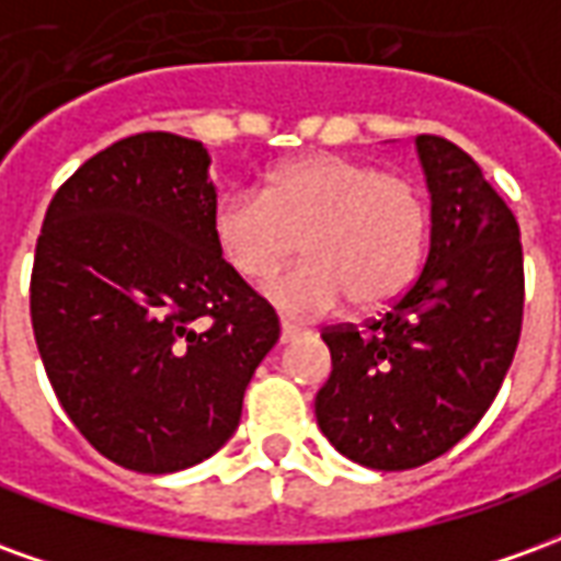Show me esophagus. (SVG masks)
<instances>
[{"mask_svg": "<svg viewBox=\"0 0 561 561\" xmlns=\"http://www.w3.org/2000/svg\"><path fill=\"white\" fill-rule=\"evenodd\" d=\"M304 330L297 328V324H291V321H282V333H279V342H294L297 336H300Z\"/></svg>", "mask_w": 561, "mask_h": 561, "instance_id": "esophagus-1", "label": "esophagus"}]
</instances>
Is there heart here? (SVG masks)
Segmentation results:
<instances>
[{
    "label": "heart",
    "instance_id": "b5f03b06",
    "mask_svg": "<svg viewBox=\"0 0 561 561\" xmlns=\"http://www.w3.org/2000/svg\"><path fill=\"white\" fill-rule=\"evenodd\" d=\"M213 243L225 264L264 282L282 312L328 316L352 300L360 312L385 309L417 279L430 233V207L412 176L340 152H309L273 168L257 192H228L213 207Z\"/></svg>",
    "mask_w": 561,
    "mask_h": 561
}]
</instances>
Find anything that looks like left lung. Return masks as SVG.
I'll return each mask as SVG.
<instances>
[{
	"mask_svg": "<svg viewBox=\"0 0 561 561\" xmlns=\"http://www.w3.org/2000/svg\"><path fill=\"white\" fill-rule=\"evenodd\" d=\"M433 195L421 276L364 328L321 330L333 373L321 433L366 469L405 471L474 430L505 381L523 328V245L514 213L469 152L417 135Z\"/></svg>",
	"mask_w": 561,
	"mask_h": 561,
	"instance_id": "8db88e82",
	"label": "left lung"
}]
</instances>
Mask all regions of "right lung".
Returning <instances> with one entry per match:
<instances>
[{
  "label": "right lung",
  "mask_w": 561,
  "mask_h": 561,
  "mask_svg": "<svg viewBox=\"0 0 561 561\" xmlns=\"http://www.w3.org/2000/svg\"><path fill=\"white\" fill-rule=\"evenodd\" d=\"M201 140L144 131L56 188L30 282L56 400L102 457L168 474L213 457L279 340L273 306L213 243Z\"/></svg>",
  "instance_id": "add662e5"
}]
</instances>
